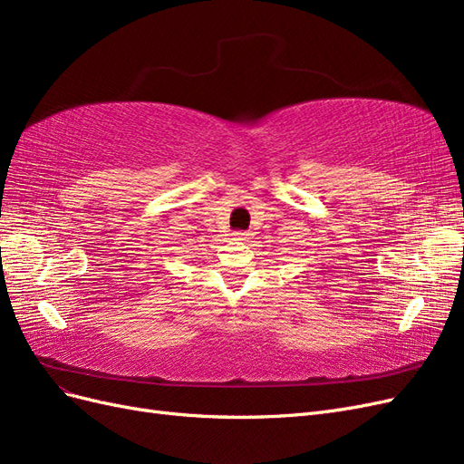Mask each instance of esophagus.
I'll return each instance as SVG.
<instances>
[{"mask_svg": "<svg viewBox=\"0 0 464 464\" xmlns=\"http://www.w3.org/2000/svg\"><path fill=\"white\" fill-rule=\"evenodd\" d=\"M247 232H236V240H240V242H246L247 240Z\"/></svg>", "mask_w": 464, "mask_h": 464, "instance_id": "obj_1", "label": "esophagus"}]
</instances>
